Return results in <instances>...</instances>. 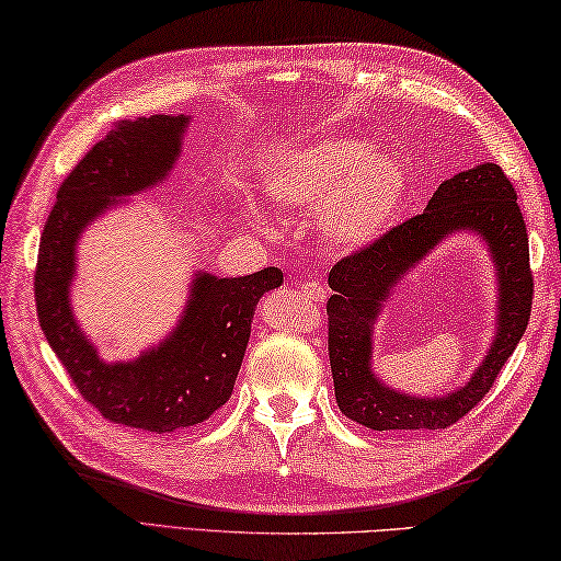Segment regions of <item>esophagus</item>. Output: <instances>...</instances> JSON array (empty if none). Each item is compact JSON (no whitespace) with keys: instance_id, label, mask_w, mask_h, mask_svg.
Masks as SVG:
<instances>
[{"instance_id":"esophagus-1","label":"esophagus","mask_w":561,"mask_h":561,"mask_svg":"<svg viewBox=\"0 0 561 561\" xmlns=\"http://www.w3.org/2000/svg\"><path fill=\"white\" fill-rule=\"evenodd\" d=\"M301 291H304V297L307 299H311V301H323L325 299V289L321 287L319 282L316 279H309V282H304V287H301Z\"/></svg>"}]
</instances>
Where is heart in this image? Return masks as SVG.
Instances as JSON below:
<instances>
[{"instance_id": "1", "label": "heart", "mask_w": 561, "mask_h": 561, "mask_svg": "<svg viewBox=\"0 0 561 561\" xmlns=\"http://www.w3.org/2000/svg\"><path fill=\"white\" fill-rule=\"evenodd\" d=\"M262 188L279 208H319L321 236L360 250L390 228L407 196V171L392 154H375L370 141L329 139L287 151L264 171Z\"/></svg>"}]
</instances>
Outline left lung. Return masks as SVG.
Segmentation results:
<instances>
[{
	"label": "left lung",
	"instance_id": "left-lung-1",
	"mask_svg": "<svg viewBox=\"0 0 561 561\" xmlns=\"http://www.w3.org/2000/svg\"><path fill=\"white\" fill-rule=\"evenodd\" d=\"M456 229L478 231L499 267V333L481 369L449 398L420 401L385 388L369 370V325L396 279L436 241ZM329 313V358L341 412L375 432L446 430L491 390L527 329L533 311L529 242L517 193L497 164H481L444 181L424 213L333 264Z\"/></svg>",
	"mask_w": 561,
	"mask_h": 561
}]
</instances>
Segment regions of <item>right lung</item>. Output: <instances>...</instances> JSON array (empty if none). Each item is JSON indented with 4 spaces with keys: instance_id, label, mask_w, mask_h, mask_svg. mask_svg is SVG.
<instances>
[{
    "instance_id": "add662e5",
    "label": "right lung",
    "mask_w": 561,
    "mask_h": 561,
    "mask_svg": "<svg viewBox=\"0 0 561 561\" xmlns=\"http://www.w3.org/2000/svg\"><path fill=\"white\" fill-rule=\"evenodd\" d=\"M186 122V115H151L107 131L60 183L34 272L41 331L83 400L110 422L154 434L188 430L230 400L254 307L264 291L282 284L277 267L230 279L198 274L179 329L131 363H103L78 331L68 287L80 230L110 198L157 186L169 174Z\"/></svg>"
}]
</instances>
